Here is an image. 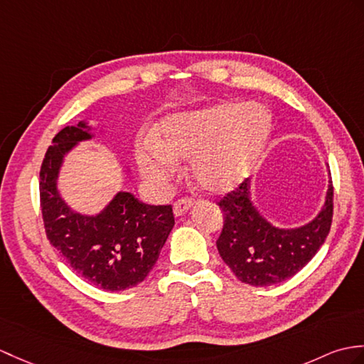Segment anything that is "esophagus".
<instances>
[{
	"instance_id": "34e87169",
	"label": "esophagus",
	"mask_w": 364,
	"mask_h": 364,
	"mask_svg": "<svg viewBox=\"0 0 364 364\" xmlns=\"http://www.w3.org/2000/svg\"><path fill=\"white\" fill-rule=\"evenodd\" d=\"M192 205H193V200L189 198V197H184V198L176 201L175 205H173V214H175L176 217L184 215V214L188 213V210L192 208Z\"/></svg>"
}]
</instances>
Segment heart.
<instances>
[{
    "label": "heart",
    "instance_id": "b5f03b06",
    "mask_svg": "<svg viewBox=\"0 0 364 364\" xmlns=\"http://www.w3.org/2000/svg\"><path fill=\"white\" fill-rule=\"evenodd\" d=\"M273 116L262 104L222 102L166 117L156 139L138 144L142 173L166 183L176 171V159L192 161L200 189L231 192L256 171L272 136Z\"/></svg>",
    "mask_w": 364,
    "mask_h": 364
}]
</instances>
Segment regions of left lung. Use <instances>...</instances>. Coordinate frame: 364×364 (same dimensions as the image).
<instances>
[{"label":"left lung","mask_w":364,"mask_h":364,"mask_svg":"<svg viewBox=\"0 0 364 364\" xmlns=\"http://www.w3.org/2000/svg\"><path fill=\"white\" fill-rule=\"evenodd\" d=\"M331 173V172H328ZM225 215L217 250L239 281L268 287L296 274L323 247L333 215V186L319 214L299 228H277L260 215L251 200V180L218 201Z\"/></svg>","instance_id":"1"}]
</instances>
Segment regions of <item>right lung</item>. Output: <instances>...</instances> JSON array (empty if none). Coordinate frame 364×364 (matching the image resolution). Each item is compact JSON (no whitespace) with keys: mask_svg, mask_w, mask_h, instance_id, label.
Returning <instances> with one entry per match:
<instances>
[{"mask_svg":"<svg viewBox=\"0 0 364 364\" xmlns=\"http://www.w3.org/2000/svg\"><path fill=\"white\" fill-rule=\"evenodd\" d=\"M92 136L85 121L54 136L40 171L41 214L48 240L75 272L100 289L122 291L147 277L175 218L171 205H146L130 192H117L96 215L68 206L57 189L65 155Z\"/></svg>","mask_w":364,"mask_h":364,"instance_id":"obj_1","label":"right lung"}]
</instances>
